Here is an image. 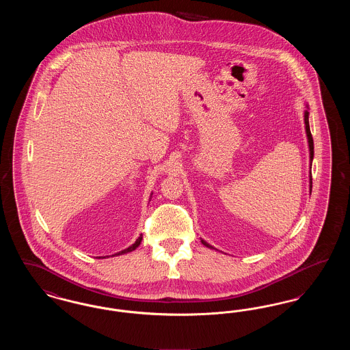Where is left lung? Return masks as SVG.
Listing matches in <instances>:
<instances>
[{"label": "left lung", "instance_id": "left-lung-1", "mask_svg": "<svg viewBox=\"0 0 350 350\" xmlns=\"http://www.w3.org/2000/svg\"><path fill=\"white\" fill-rule=\"evenodd\" d=\"M307 110H304V126H306V135H307V140H308V148H310V169L312 167V160H314V139H312V135H311V130H310V122H308V106L306 105ZM310 191H312V176H311V172H310ZM202 244L210 250H215L213 245L207 244L204 240H200Z\"/></svg>", "mask_w": 350, "mask_h": 350}]
</instances>
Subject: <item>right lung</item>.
Wrapping results in <instances>:
<instances>
[{
    "mask_svg": "<svg viewBox=\"0 0 350 350\" xmlns=\"http://www.w3.org/2000/svg\"><path fill=\"white\" fill-rule=\"evenodd\" d=\"M150 197H152V196H150ZM142 239H143V236L140 234V236L136 239V241L133 243V245H130V247H129V248H126V250L118 252V253H116L114 256H119V254H126V253H129V252H133V250H136V248L140 245V243H142ZM102 258H105V257H102Z\"/></svg>",
    "mask_w": 350,
    "mask_h": 350,
    "instance_id": "add662e5",
    "label": "right lung"
}]
</instances>
